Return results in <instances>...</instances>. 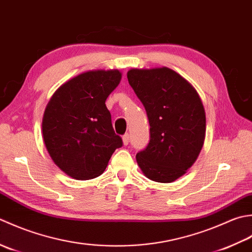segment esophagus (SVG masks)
Here are the masks:
<instances>
[{
	"label": "esophagus",
	"instance_id": "34e87169",
	"mask_svg": "<svg viewBox=\"0 0 252 252\" xmlns=\"http://www.w3.org/2000/svg\"><path fill=\"white\" fill-rule=\"evenodd\" d=\"M123 143H124V146H127L129 143V133H125L123 136Z\"/></svg>",
	"mask_w": 252,
	"mask_h": 252
}]
</instances>
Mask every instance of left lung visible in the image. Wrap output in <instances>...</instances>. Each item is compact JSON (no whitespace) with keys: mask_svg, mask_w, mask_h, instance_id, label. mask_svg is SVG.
I'll use <instances>...</instances> for the list:
<instances>
[{"mask_svg":"<svg viewBox=\"0 0 252 252\" xmlns=\"http://www.w3.org/2000/svg\"><path fill=\"white\" fill-rule=\"evenodd\" d=\"M128 83L139 97L150 124V141L136 160L142 173L172 183L196 162L205 137V112L196 89L167 67L133 68Z\"/></svg>","mask_w":252,"mask_h":252,"instance_id":"8db88e82","label":"left lung"}]
</instances>
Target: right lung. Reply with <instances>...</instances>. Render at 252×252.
Listing matches in <instances>:
<instances>
[{"label": "right lung", "mask_w": 252, "mask_h": 252, "mask_svg": "<svg viewBox=\"0 0 252 252\" xmlns=\"http://www.w3.org/2000/svg\"><path fill=\"white\" fill-rule=\"evenodd\" d=\"M121 78L117 69L86 71L62 85L50 99L42 120L44 145L68 176L86 181L101 175L113 152L123 146L105 105Z\"/></svg>", "instance_id": "obj_1"}]
</instances>
